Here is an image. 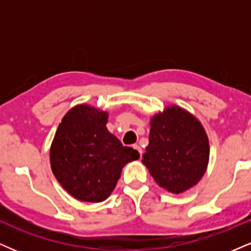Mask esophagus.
<instances>
[{
	"mask_svg": "<svg viewBox=\"0 0 251 251\" xmlns=\"http://www.w3.org/2000/svg\"><path fill=\"white\" fill-rule=\"evenodd\" d=\"M133 149H135V150H137L138 152H139L140 158H142V155H143V150H142V148H140L139 145H133Z\"/></svg>",
	"mask_w": 251,
	"mask_h": 251,
	"instance_id": "obj_1",
	"label": "esophagus"
}]
</instances>
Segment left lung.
<instances>
[{"label":"left lung","mask_w":251,"mask_h":251,"mask_svg":"<svg viewBox=\"0 0 251 251\" xmlns=\"http://www.w3.org/2000/svg\"><path fill=\"white\" fill-rule=\"evenodd\" d=\"M209 158L208 134L194 114L169 105L151 117L142 163L158 185L171 194H183L201 179Z\"/></svg>","instance_id":"8db88e82"}]
</instances>
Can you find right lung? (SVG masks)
<instances>
[{"label": "right lung", "mask_w": 251, "mask_h": 251, "mask_svg": "<svg viewBox=\"0 0 251 251\" xmlns=\"http://www.w3.org/2000/svg\"><path fill=\"white\" fill-rule=\"evenodd\" d=\"M108 112L88 103L72 107L59 124L50 150L60 185L81 201L99 203L116 188L123 168L139 158L106 127Z\"/></svg>", "instance_id": "obj_1"}]
</instances>
